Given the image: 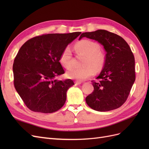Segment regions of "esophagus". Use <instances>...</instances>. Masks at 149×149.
Instances as JSON below:
<instances>
[{
	"label": "esophagus",
	"instance_id": "obj_1",
	"mask_svg": "<svg viewBox=\"0 0 149 149\" xmlns=\"http://www.w3.org/2000/svg\"><path fill=\"white\" fill-rule=\"evenodd\" d=\"M81 83H82V82L80 81H75V84L76 85H79V84H81Z\"/></svg>",
	"mask_w": 149,
	"mask_h": 149
}]
</instances>
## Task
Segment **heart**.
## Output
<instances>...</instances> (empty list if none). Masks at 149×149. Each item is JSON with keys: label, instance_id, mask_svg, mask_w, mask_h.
Returning <instances> with one entry per match:
<instances>
[{"label": "heart", "instance_id": "1", "mask_svg": "<svg viewBox=\"0 0 149 149\" xmlns=\"http://www.w3.org/2000/svg\"><path fill=\"white\" fill-rule=\"evenodd\" d=\"M74 48L79 53L86 56L84 67H72L68 70V78L77 80H84L94 73V69L99 70L104 63V56L98 51L100 46L89 40H81L76 43ZM61 65L65 68H69L72 65V53L69 47H66L61 52L60 56Z\"/></svg>", "mask_w": 149, "mask_h": 149}]
</instances>
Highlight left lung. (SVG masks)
Segmentation results:
<instances>
[{"mask_svg": "<svg viewBox=\"0 0 149 149\" xmlns=\"http://www.w3.org/2000/svg\"><path fill=\"white\" fill-rule=\"evenodd\" d=\"M83 37L96 40L106 54L104 68L96 81H91L94 91L86 97L93 109L104 112L120 107L126 101L136 80L133 53L124 39L105 30L84 32Z\"/></svg>", "mask_w": 149, "mask_h": 149, "instance_id": "left-lung-1", "label": "left lung"}]
</instances>
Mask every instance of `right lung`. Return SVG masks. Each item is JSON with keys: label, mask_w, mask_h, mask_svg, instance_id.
<instances>
[{"label": "right lung", "mask_w": 149, "mask_h": 149, "mask_svg": "<svg viewBox=\"0 0 149 149\" xmlns=\"http://www.w3.org/2000/svg\"><path fill=\"white\" fill-rule=\"evenodd\" d=\"M81 33L38 35L20 48L13 65V84L30 110L52 113L65 104L68 89L74 83L55 78L65 73L60 62L61 52Z\"/></svg>", "instance_id": "add662e5"}]
</instances>
